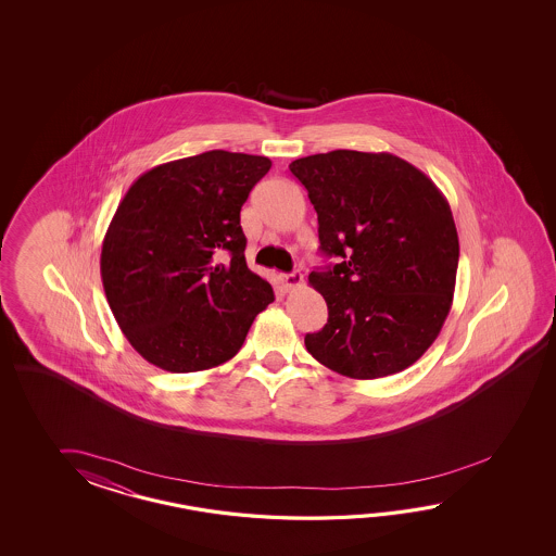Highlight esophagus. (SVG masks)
Masks as SVG:
<instances>
[{"label": "esophagus", "mask_w": 556, "mask_h": 556, "mask_svg": "<svg viewBox=\"0 0 556 556\" xmlns=\"http://www.w3.org/2000/svg\"><path fill=\"white\" fill-rule=\"evenodd\" d=\"M280 282H282L283 290H294L298 286H302L304 276L300 273L280 274Z\"/></svg>", "instance_id": "34e87169"}]
</instances>
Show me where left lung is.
<instances>
[{
	"label": "left lung",
	"instance_id": "left-lung-1",
	"mask_svg": "<svg viewBox=\"0 0 556 556\" xmlns=\"http://www.w3.org/2000/svg\"><path fill=\"white\" fill-rule=\"evenodd\" d=\"M290 170L318 213L319 249L338 258L307 276L328 304L307 352L345 378L403 371L435 342L453 304L459 237L450 202L391 153L340 149L295 159Z\"/></svg>",
	"mask_w": 556,
	"mask_h": 556
}]
</instances>
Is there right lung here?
<instances>
[{"instance_id":"right-lung-1","label":"right lung","mask_w":556,"mask_h":556,"mask_svg":"<svg viewBox=\"0 0 556 556\" xmlns=\"http://www.w3.org/2000/svg\"><path fill=\"white\" fill-rule=\"evenodd\" d=\"M273 166L208 151L137 178L106 228L101 280L130 345L153 366L190 374L232 359L274 302L247 266L240 211Z\"/></svg>"}]
</instances>
